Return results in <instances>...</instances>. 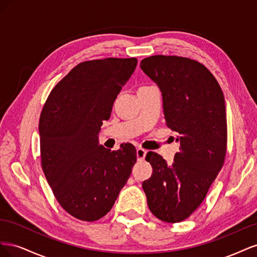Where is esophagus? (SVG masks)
I'll use <instances>...</instances> for the list:
<instances>
[{
  "instance_id": "34e87169",
  "label": "esophagus",
  "mask_w": 257,
  "mask_h": 257,
  "mask_svg": "<svg viewBox=\"0 0 257 257\" xmlns=\"http://www.w3.org/2000/svg\"><path fill=\"white\" fill-rule=\"evenodd\" d=\"M146 154H147V150L143 149V148L139 147L136 149V155H137L138 160H144L145 157H146Z\"/></svg>"
}]
</instances>
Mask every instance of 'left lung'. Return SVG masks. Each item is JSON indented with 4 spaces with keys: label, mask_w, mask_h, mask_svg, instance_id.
<instances>
[{
    "label": "left lung",
    "mask_w": 257,
    "mask_h": 257,
    "mask_svg": "<svg viewBox=\"0 0 257 257\" xmlns=\"http://www.w3.org/2000/svg\"><path fill=\"white\" fill-rule=\"evenodd\" d=\"M143 71L158 83L166 125L180 142L174 163L148 152L152 176L143 182L150 211L167 223L181 222L203 203L223 167L227 149L223 91L198 61L178 56H151Z\"/></svg>",
    "instance_id": "left-lung-1"
}]
</instances>
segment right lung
<instances>
[{
	"label": "right lung",
	"mask_w": 257,
	"mask_h": 257,
	"mask_svg": "<svg viewBox=\"0 0 257 257\" xmlns=\"http://www.w3.org/2000/svg\"><path fill=\"white\" fill-rule=\"evenodd\" d=\"M136 58L84 61L57 83L40 116L41 164L54 197L76 219L110 211L136 163V149L98 145L103 121L133 74Z\"/></svg>",
	"instance_id": "add662e5"
}]
</instances>
